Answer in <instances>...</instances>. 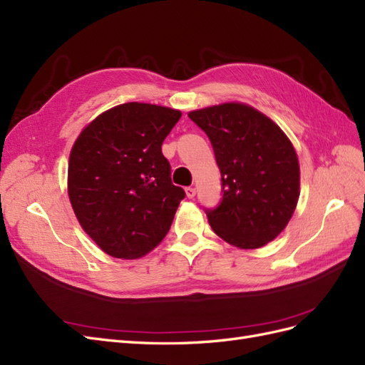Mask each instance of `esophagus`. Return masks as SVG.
I'll return each mask as SVG.
<instances>
[{"label": "esophagus", "instance_id": "1", "mask_svg": "<svg viewBox=\"0 0 365 365\" xmlns=\"http://www.w3.org/2000/svg\"><path fill=\"white\" fill-rule=\"evenodd\" d=\"M185 195H187V198H195V195H196L195 187H187Z\"/></svg>", "mask_w": 365, "mask_h": 365}]
</instances>
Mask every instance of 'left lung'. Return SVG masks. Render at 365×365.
I'll list each match as a JSON object with an SVG mask.
<instances>
[{"label": "left lung", "instance_id": "obj_1", "mask_svg": "<svg viewBox=\"0 0 365 365\" xmlns=\"http://www.w3.org/2000/svg\"><path fill=\"white\" fill-rule=\"evenodd\" d=\"M209 136L222 198L204 209L213 232L240 249H258L284 230L299 198V164L289 138L253 107L227 103L189 113Z\"/></svg>", "mask_w": 365, "mask_h": 365}]
</instances>
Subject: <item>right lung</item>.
I'll list each match as a JSON object with an SVG mask.
<instances>
[{
	"label": "right lung",
	"mask_w": 365,
	"mask_h": 365,
	"mask_svg": "<svg viewBox=\"0 0 365 365\" xmlns=\"http://www.w3.org/2000/svg\"><path fill=\"white\" fill-rule=\"evenodd\" d=\"M181 112L127 103L101 113L75 141L68 198L84 232L110 256L135 259L169 232L185 192L161 145Z\"/></svg>",
	"instance_id": "right-lung-1"
}]
</instances>
